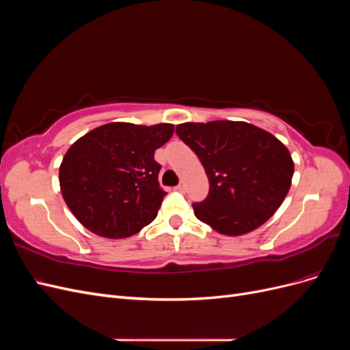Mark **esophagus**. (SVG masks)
<instances>
[{"label": "esophagus", "instance_id": "obj_1", "mask_svg": "<svg viewBox=\"0 0 350 350\" xmlns=\"http://www.w3.org/2000/svg\"><path fill=\"white\" fill-rule=\"evenodd\" d=\"M176 189L179 193H184L185 191V183H179L178 185H176Z\"/></svg>", "mask_w": 350, "mask_h": 350}]
</instances>
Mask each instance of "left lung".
I'll list each match as a JSON object with an SVG mask.
<instances>
[{
    "mask_svg": "<svg viewBox=\"0 0 350 350\" xmlns=\"http://www.w3.org/2000/svg\"><path fill=\"white\" fill-rule=\"evenodd\" d=\"M176 134L200 159L207 174V197L193 203L194 215L224 235H242L261 226L291 188L289 150L270 133L248 122H187Z\"/></svg>",
    "mask_w": 350,
    "mask_h": 350,
    "instance_id": "8db88e82",
    "label": "left lung"
}]
</instances>
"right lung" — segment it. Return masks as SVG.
Listing matches in <instances>:
<instances>
[{"label":"right lung","mask_w":350,"mask_h":350,"mask_svg":"<svg viewBox=\"0 0 350 350\" xmlns=\"http://www.w3.org/2000/svg\"><path fill=\"white\" fill-rule=\"evenodd\" d=\"M172 124L111 122L74 143L59 166L61 193L80 224L105 238H126L157 216L166 193L159 187L154 150Z\"/></svg>","instance_id":"1"}]
</instances>
